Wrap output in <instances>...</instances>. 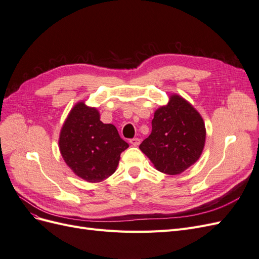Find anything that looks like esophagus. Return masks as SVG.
<instances>
[{"label":"esophagus","instance_id":"obj_1","mask_svg":"<svg viewBox=\"0 0 259 259\" xmlns=\"http://www.w3.org/2000/svg\"><path fill=\"white\" fill-rule=\"evenodd\" d=\"M130 143L133 146H138L140 144V139L139 138H132V139H130Z\"/></svg>","mask_w":259,"mask_h":259}]
</instances>
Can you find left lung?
<instances>
[{
    "instance_id": "1",
    "label": "left lung",
    "mask_w": 259,
    "mask_h": 259,
    "mask_svg": "<svg viewBox=\"0 0 259 259\" xmlns=\"http://www.w3.org/2000/svg\"><path fill=\"white\" fill-rule=\"evenodd\" d=\"M152 132L140 144L156 169L177 175L198 161L205 143V125L184 98L173 95L167 106L154 112Z\"/></svg>"
}]
</instances>
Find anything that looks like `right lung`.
<instances>
[{
    "label": "right lung",
    "mask_w": 259,
    "mask_h": 259,
    "mask_svg": "<svg viewBox=\"0 0 259 259\" xmlns=\"http://www.w3.org/2000/svg\"><path fill=\"white\" fill-rule=\"evenodd\" d=\"M59 148L67 165L90 183L111 176L128 144L112 124H104L95 108L77 104L61 128Z\"/></svg>",
    "instance_id": "1"
}]
</instances>
